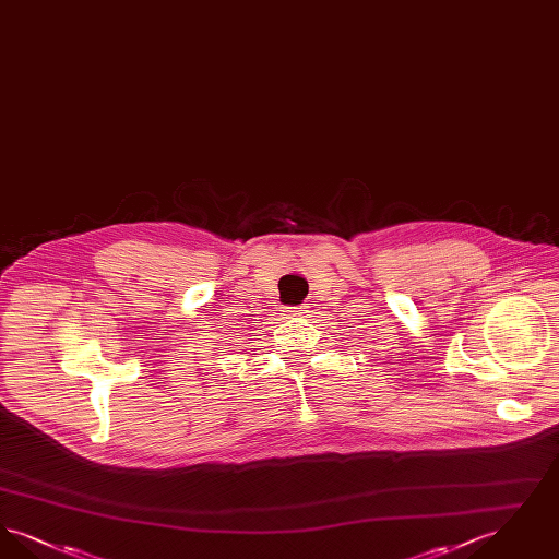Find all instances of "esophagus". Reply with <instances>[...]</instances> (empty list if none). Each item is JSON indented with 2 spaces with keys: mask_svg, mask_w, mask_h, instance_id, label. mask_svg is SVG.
Segmentation results:
<instances>
[{
  "mask_svg": "<svg viewBox=\"0 0 559 559\" xmlns=\"http://www.w3.org/2000/svg\"><path fill=\"white\" fill-rule=\"evenodd\" d=\"M287 312H295V314H306V312H308V304H304V306H297V308L287 310Z\"/></svg>",
  "mask_w": 559,
  "mask_h": 559,
  "instance_id": "obj_1",
  "label": "esophagus"
}]
</instances>
